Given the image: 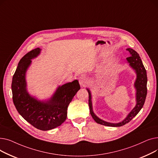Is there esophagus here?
Returning a JSON list of instances; mask_svg holds the SVG:
<instances>
[{"mask_svg":"<svg viewBox=\"0 0 158 158\" xmlns=\"http://www.w3.org/2000/svg\"><path fill=\"white\" fill-rule=\"evenodd\" d=\"M79 84L81 86H86L88 84V79L85 77H81L80 79H79Z\"/></svg>","mask_w":158,"mask_h":158,"instance_id":"esophagus-1","label":"esophagus"}]
</instances>
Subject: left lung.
I'll return each mask as SVG.
<instances>
[{"mask_svg":"<svg viewBox=\"0 0 158 158\" xmlns=\"http://www.w3.org/2000/svg\"><path fill=\"white\" fill-rule=\"evenodd\" d=\"M126 51H127L131 54L129 57H127V60L129 63V64L131 67H132V69H134L135 70L137 74V78L135 84V86L136 89V105L134 107V109L127 115L126 118L122 122L118 123H111L109 122H106L100 118H98L93 112L92 101H91V94L89 90L87 89L89 94L88 103L90 114L92 115V117L94 119V120L97 123L101 124V125L111 127H120L125 125V124L129 122L135 117L144 105L147 93V77L146 70L143 64L142 60H141V58L139 54L137 53V52H136L135 50L130 48H127Z\"/></svg>","mask_w":158,"mask_h":158,"instance_id":"left-lung-1","label":"left lung"}]
</instances>
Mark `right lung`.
Wrapping results in <instances>:
<instances>
[{
  "instance_id": "obj_1",
  "label": "right lung",
  "mask_w": 158,
  "mask_h": 158,
  "mask_svg": "<svg viewBox=\"0 0 158 158\" xmlns=\"http://www.w3.org/2000/svg\"><path fill=\"white\" fill-rule=\"evenodd\" d=\"M40 51V48L33 49L20 60L13 75L11 89L13 103L19 114L36 129L48 131L65 121L68 106L81 88L78 81L74 80L58 88L49 101L41 102L31 97L26 90L25 75L31 60L36 57Z\"/></svg>"
}]
</instances>
